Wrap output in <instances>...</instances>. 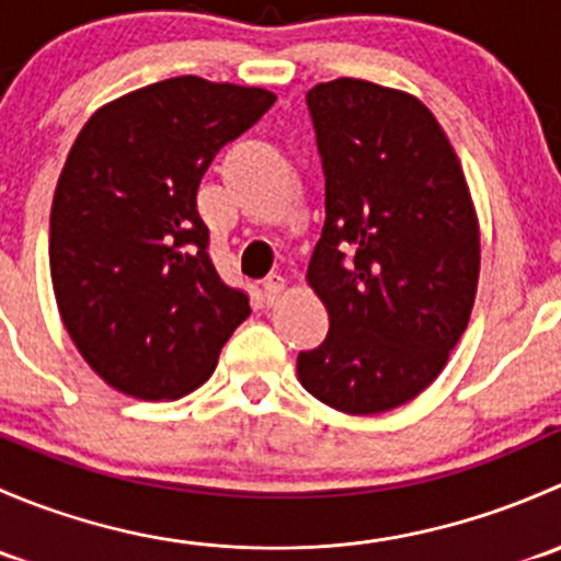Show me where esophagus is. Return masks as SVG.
I'll return each mask as SVG.
<instances>
[{
	"label": "esophagus",
	"instance_id": "34e87169",
	"mask_svg": "<svg viewBox=\"0 0 561 561\" xmlns=\"http://www.w3.org/2000/svg\"><path fill=\"white\" fill-rule=\"evenodd\" d=\"M263 287H265V298H268L271 304L279 301V298L285 296V293H287V282H285V276H279V274L268 276V279L263 282Z\"/></svg>",
	"mask_w": 561,
	"mask_h": 561
}]
</instances>
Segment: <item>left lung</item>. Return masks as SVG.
<instances>
[{
  "label": "left lung",
  "instance_id": "8db88e82",
  "mask_svg": "<svg viewBox=\"0 0 561 561\" xmlns=\"http://www.w3.org/2000/svg\"><path fill=\"white\" fill-rule=\"evenodd\" d=\"M307 103L325 171L307 282L331 328L298 355V380L344 415H380L432 386L467 331L478 211L448 135L415 94L336 78Z\"/></svg>",
  "mask_w": 561,
  "mask_h": 561
}]
</instances>
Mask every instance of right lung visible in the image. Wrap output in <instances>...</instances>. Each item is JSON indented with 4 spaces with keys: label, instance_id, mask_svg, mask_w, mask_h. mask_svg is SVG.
<instances>
[{
    "label": "right lung",
    "instance_id": "obj_1",
    "mask_svg": "<svg viewBox=\"0 0 561 561\" xmlns=\"http://www.w3.org/2000/svg\"><path fill=\"white\" fill-rule=\"evenodd\" d=\"M276 94L179 76L89 116L50 206V282L72 344L133 399L201 388L249 317L208 257L197 186L214 154Z\"/></svg>",
    "mask_w": 561,
    "mask_h": 561
}]
</instances>
